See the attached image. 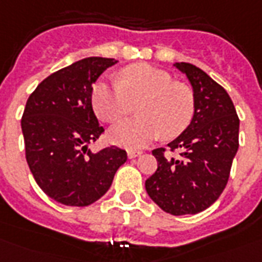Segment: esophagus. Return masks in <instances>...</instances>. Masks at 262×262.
<instances>
[{
    "label": "esophagus",
    "instance_id": "obj_1",
    "mask_svg": "<svg viewBox=\"0 0 262 262\" xmlns=\"http://www.w3.org/2000/svg\"><path fill=\"white\" fill-rule=\"evenodd\" d=\"M127 155H128L129 159H134V158L139 156V155H141V152H139V150H128V152H127Z\"/></svg>",
    "mask_w": 262,
    "mask_h": 262
}]
</instances>
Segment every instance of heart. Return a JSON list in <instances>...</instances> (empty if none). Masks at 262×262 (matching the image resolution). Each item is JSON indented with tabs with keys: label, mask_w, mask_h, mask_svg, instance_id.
<instances>
[{
	"label": "heart",
	"mask_w": 262,
	"mask_h": 262,
	"mask_svg": "<svg viewBox=\"0 0 262 262\" xmlns=\"http://www.w3.org/2000/svg\"><path fill=\"white\" fill-rule=\"evenodd\" d=\"M135 102L138 116L118 121L108 131L114 144L128 149L144 148L159 135H180L195 110L191 89L149 64L125 67L118 72V82L100 79L92 89L93 110L106 123L131 112Z\"/></svg>",
	"instance_id": "obj_1"
}]
</instances>
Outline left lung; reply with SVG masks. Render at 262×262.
<instances>
[{
	"instance_id": "obj_1",
	"label": "left lung",
	"mask_w": 262,
	"mask_h": 262,
	"mask_svg": "<svg viewBox=\"0 0 262 262\" xmlns=\"http://www.w3.org/2000/svg\"><path fill=\"white\" fill-rule=\"evenodd\" d=\"M190 82L195 110L190 125L167 146L181 150L180 159L152 154L158 169L145 188L152 201L171 215H194L216 201L228 184L238 149V117L228 92L207 72L188 62H174Z\"/></svg>"
}]
</instances>
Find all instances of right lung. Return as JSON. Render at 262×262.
I'll use <instances>...</instances> for the list:
<instances>
[{"mask_svg": "<svg viewBox=\"0 0 262 262\" xmlns=\"http://www.w3.org/2000/svg\"><path fill=\"white\" fill-rule=\"evenodd\" d=\"M114 58L88 57L47 76L29 96L22 116L26 162L47 195L68 207H86L110 188L127 154L89 144L104 131L92 107V89Z\"/></svg>", "mask_w": 262, "mask_h": 262, "instance_id": "right-lung-1", "label": "right lung"}]
</instances>
